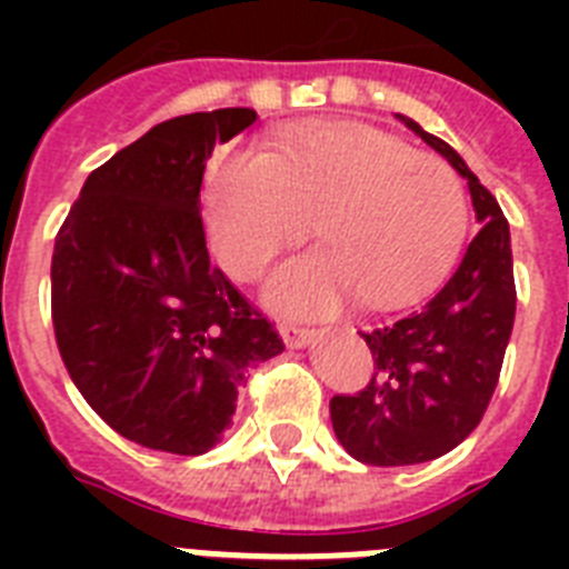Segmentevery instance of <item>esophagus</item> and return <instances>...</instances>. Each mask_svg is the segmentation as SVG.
Here are the masks:
<instances>
[{"label": "esophagus", "instance_id": "34e87169", "mask_svg": "<svg viewBox=\"0 0 569 569\" xmlns=\"http://www.w3.org/2000/svg\"><path fill=\"white\" fill-rule=\"evenodd\" d=\"M280 337L289 348H303L310 346L312 337H316V330L310 328H298V325H280Z\"/></svg>", "mask_w": 569, "mask_h": 569}]
</instances>
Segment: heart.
I'll use <instances>...</instances> for the list:
<instances>
[{
  "instance_id": "obj_1",
  "label": "heart",
  "mask_w": 569,
  "mask_h": 569,
  "mask_svg": "<svg viewBox=\"0 0 569 569\" xmlns=\"http://www.w3.org/2000/svg\"><path fill=\"white\" fill-rule=\"evenodd\" d=\"M316 221L321 248L277 268L266 301L319 316L348 292L366 307L410 301L446 271L467 232L449 164L363 123H319L271 153L223 156L206 186V230L232 277L253 280Z\"/></svg>"
}]
</instances>
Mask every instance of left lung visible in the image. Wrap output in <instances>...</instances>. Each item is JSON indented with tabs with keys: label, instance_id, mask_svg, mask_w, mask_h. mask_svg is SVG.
I'll use <instances>...</instances> for the list:
<instances>
[{
	"label": "left lung",
	"instance_id": "obj_1",
	"mask_svg": "<svg viewBox=\"0 0 569 569\" xmlns=\"http://www.w3.org/2000/svg\"><path fill=\"white\" fill-rule=\"evenodd\" d=\"M467 180L481 230L437 292L360 337L375 372L355 396L330 398V422L342 449L369 467H410L451 451L476 431L502 372L511 339V230L496 197L442 138L398 114Z\"/></svg>",
	"mask_w": 569,
	"mask_h": 569
}]
</instances>
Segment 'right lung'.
<instances>
[{
  "label": "right lung",
  "instance_id": "right-lung-1",
  "mask_svg": "<svg viewBox=\"0 0 569 569\" xmlns=\"http://www.w3.org/2000/svg\"><path fill=\"white\" fill-rule=\"evenodd\" d=\"M253 109L164 120L84 180L52 250V328L84 401L120 437L171 455L221 442L274 325L209 262L200 186Z\"/></svg>",
  "mask_w": 569,
  "mask_h": 569
}]
</instances>
